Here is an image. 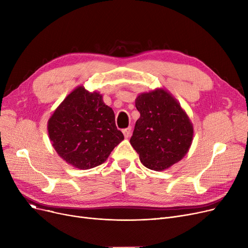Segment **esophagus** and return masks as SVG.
Returning a JSON list of instances; mask_svg holds the SVG:
<instances>
[{"label": "esophagus", "instance_id": "esophagus-1", "mask_svg": "<svg viewBox=\"0 0 248 248\" xmlns=\"http://www.w3.org/2000/svg\"><path fill=\"white\" fill-rule=\"evenodd\" d=\"M123 133H124V138L131 137V135H132V127L128 126V127H126V128H124V129H123Z\"/></svg>", "mask_w": 248, "mask_h": 248}]
</instances>
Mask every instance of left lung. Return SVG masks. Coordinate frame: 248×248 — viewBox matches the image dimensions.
Here are the masks:
<instances>
[{
    "label": "left lung",
    "mask_w": 248,
    "mask_h": 248,
    "mask_svg": "<svg viewBox=\"0 0 248 248\" xmlns=\"http://www.w3.org/2000/svg\"><path fill=\"white\" fill-rule=\"evenodd\" d=\"M140 113L129 142L142 165L163 171L187 154L193 126L178 101L164 89L141 93L136 99Z\"/></svg>",
    "instance_id": "8db88e82"
}]
</instances>
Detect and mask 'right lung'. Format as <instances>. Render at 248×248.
Here are the masks:
<instances>
[{"label": "right lung", "mask_w": 248, "mask_h": 248, "mask_svg": "<svg viewBox=\"0 0 248 248\" xmlns=\"http://www.w3.org/2000/svg\"><path fill=\"white\" fill-rule=\"evenodd\" d=\"M48 133L60 157L82 170L107 161L124 140L112 108L98 93H89L82 86L75 88L52 114Z\"/></svg>", "instance_id": "1"}]
</instances>
